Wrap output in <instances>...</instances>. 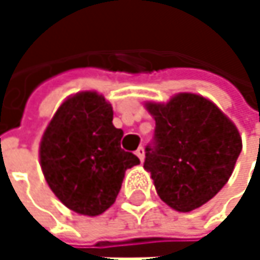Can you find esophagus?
<instances>
[{"label": "esophagus", "mask_w": 260, "mask_h": 260, "mask_svg": "<svg viewBox=\"0 0 260 260\" xmlns=\"http://www.w3.org/2000/svg\"><path fill=\"white\" fill-rule=\"evenodd\" d=\"M135 155H137V156L140 158V161L143 162V161H144V147H143V146H140V147L137 149Z\"/></svg>", "instance_id": "1"}]
</instances>
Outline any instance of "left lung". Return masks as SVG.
Here are the masks:
<instances>
[{"label": "left lung", "instance_id": "obj_1", "mask_svg": "<svg viewBox=\"0 0 260 260\" xmlns=\"http://www.w3.org/2000/svg\"><path fill=\"white\" fill-rule=\"evenodd\" d=\"M146 107L155 117V132L144 169L158 196L179 212L200 208L229 181L242 149L239 132L199 94L179 93L166 105Z\"/></svg>", "mask_w": 260, "mask_h": 260}]
</instances>
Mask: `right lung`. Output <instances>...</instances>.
I'll list each match as a JSON object with an SVG mask.
<instances>
[{"label":"right lung","instance_id":"obj_1","mask_svg":"<svg viewBox=\"0 0 260 260\" xmlns=\"http://www.w3.org/2000/svg\"><path fill=\"white\" fill-rule=\"evenodd\" d=\"M122 137L104 96L82 91L61 104L39 152L45 179L61 203L94 217L116 202L125 172L140 164L120 147Z\"/></svg>","mask_w":260,"mask_h":260}]
</instances>
